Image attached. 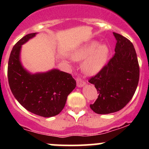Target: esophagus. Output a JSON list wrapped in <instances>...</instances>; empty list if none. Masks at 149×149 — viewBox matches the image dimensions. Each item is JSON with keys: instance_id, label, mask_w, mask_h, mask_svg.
Returning a JSON list of instances; mask_svg holds the SVG:
<instances>
[{"instance_id": "1", "label": "esophagus", "mask_w": 149, "mask_h": 149, "mask_svg": "<svg viewBox=\"0 0 149 149\" xmlns=\"http://www.w3.org/2000/svg\"><path fill=\"white\" fill-rule=\"evenodd\" d=\"M76 84H77L78 87H82L85 85L86 83L82 79H81L79 77L76 78Z\"/></svg>"}]
</instances>
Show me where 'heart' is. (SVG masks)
<instances>
[{
    "label": "heart",
    "mask_w": 149,
    "mask_h": 149,
    "mask_svg": "<svg viewBox=\"0 0 149 149\" xmlns=\"http://www.w3.org/2000/svg\"><path fill=\"white\" fill-rule=\"evenodd\" d=\"M109 56V49L105 45L97 42H91L72 54L76 61H83L82 71L87 76H94L98 73L107 63Z\"/></svg>",
    "instance_id": "obj_1"
}]
</instances>
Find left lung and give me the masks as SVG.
Listing matches in <instances>:
<instances>
[{
	"mask_svg": "<svg viewBox=\"0 0 149 149\" xmlns=\"http://www.w3.org/2000/svg\"><path fill=\"white\" fill-rule=\"evenodd\" d=\"M113 34L117 40L115 55L88 80L99 94L90 107L101 115L123 109L134 95L139 81V61L133 45L121 34Z\"/></svg>",
	"mask_w": 149,
	"mask_h": 149,
	"instance_id": "left-lung-1",
	"label": "left lung"
}]
</instances>
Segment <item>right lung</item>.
I'll use <instances>...</instances> for the list:
<instances>
[{
    "instance_id": "right-lung-1",
    "label": "right lung",
    "mask_w": 149,
    "mask_h": 149,
    "mask_svg": "<svg viewBox=\"0 0 149 149\" xmlns=\"http://www.w3.org/2000/svg\"><path fill=\"white\" fill-rule=\"evenodd\" d=\"M36 34H26L13 46L8 60V84L12 94L25 109L37 115L50 118L63 110L76 82L70 73L58 69L31 74L24 68L19 58L22 45Z\"/></svg>"
}]
</instances>
